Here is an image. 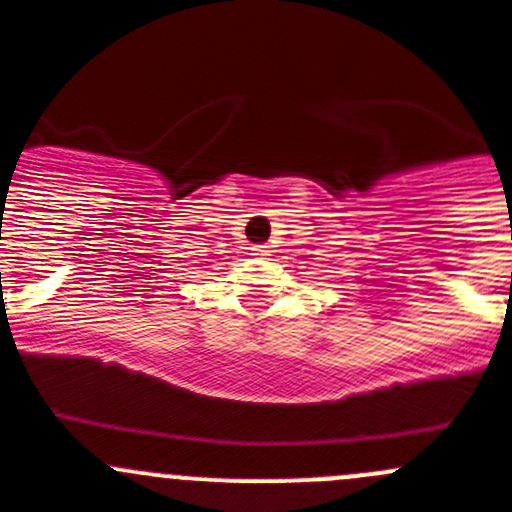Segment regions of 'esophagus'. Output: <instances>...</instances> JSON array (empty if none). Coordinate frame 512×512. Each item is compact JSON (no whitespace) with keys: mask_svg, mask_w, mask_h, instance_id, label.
<instances>
[{"mask_svg":"<svg viewBox=\"0 0 512 512\" xmlns=\"http://www.w3.org/2000/svg\"><path fill=\"white\" fill-rule=\"evenodd\" d=\"M253 256L266 259V256H271V246H253Z\"/></svg>","mask_w":512,"mask_h":512,"instance_id":"esophagus-1","label":"esophagus"}]
</instances>
